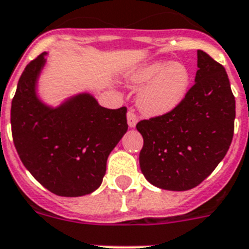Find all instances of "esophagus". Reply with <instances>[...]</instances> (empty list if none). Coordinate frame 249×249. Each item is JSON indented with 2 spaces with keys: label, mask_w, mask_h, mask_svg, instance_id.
Wrapping results in <instances>:
<instances>
[{
  "label": "esophagus",
  "mask_w": 249,
  "mask_h": 249,
  "mask_svg": "<svg viewBox=\"0 0 249 249\" xmlns=\"http://www.w3.org/2000/svg\"><path fill=\"white\" fill-rule=\"evenodd\" d=\"M126 119H128L129 128H135V125H137V123H138V116L135 115L134 110H129L128 111Z\"/></svg>",
  "instance_id": "esophagus-1"
}]
</instances>
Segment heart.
Wrapping results in <instances>:
<instances>
[{"instance_id": "b5f03b06", "label": "heart", "mask_w": 249, "mask_h": 249, "mask_svg": "<svg viewBox=\"0 0 249 249\" xmlns=\"http://www.w3.org/2000/svg\"><path fill=\"white\" fill-rule=\"evenodd\" d=\"M130 83L135 87L146 84L137 98L143 114L162 116L183 102L191 84V72L179 62L155 61L137 70Z\"/></svg>"}]
</instances>
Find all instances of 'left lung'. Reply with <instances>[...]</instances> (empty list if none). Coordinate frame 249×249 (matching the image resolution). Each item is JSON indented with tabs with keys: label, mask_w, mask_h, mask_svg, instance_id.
Wrapping results in <instances>:
<instances>
[{
	"label": "left lung",
	"mask_w": 249,
	"mask_h": 249,
	"mask_svg": "<svg viewBox=\"0 0 249 249\" xmlns=\"http://www.w3.org/2000/svg\"><path fill=\"white\" fill-rule=\"evenodd\" d=\"M195 86L174 111L142 120L141 170L155 187L188 191L197 187L225 157L234 134L235 98L225 69L197 51Z\"/></svg>",
	"instance_id": "1"
}]
</instances>
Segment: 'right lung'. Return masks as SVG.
Wrapping results in <instances>:
<instances>
[{"instance_id":"1","label":"right lung","mask_w":249,"mask_h":249,"mask_svg":"<svg viewBox=\"0 0 249 249\" xmlns=\"http://www.w3.org/2000/svg\"><path fill=\"white\" fill-rule=\"evenodd\" d=\"M46 52L26 65L11 104V130L21 162L46 189L62 197L89 195L100 187L107 157L128 130L126 107L100 106L79 93L57 107L37 96Z\"/></svg>"}]
</instances>
